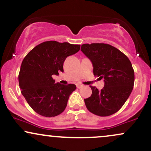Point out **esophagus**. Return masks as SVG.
<instances>
[{"instance_id": "obj_1", "label": "esophagus", "mask_w": 151, "mask_h": 151, "mask_svg": "<svg viewBox=\"0 0 151 151\" xmlns=\"http://www.w3.org/2000/svg\"><path fill=\"white\" fill-rule=\"evenodd\" d=\"M83 86V85L82 84H77V87L78 88V89H80V88H81Z\"/></svg>"}]
</instances>
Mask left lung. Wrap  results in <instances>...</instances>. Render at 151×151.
I'll return each mask as SVG.
<instances>
[{
    "label": "left lung",
    "instance_id": "1",
    "mask_svg": "<svg viewBox=\"0 0 151 151\" xmlns=\"http://www.w3.org/2000/svg\"><path fill=\"white\" fill-rule=\"evenodd\" d=\"M81 50L93 65V75L104 80L99 91L90 86L92 93L84 99L91 113L108 116L116 113L129 97L134 85V70L126 55L109 44H84Z\"/></svg>",
    "mask_w": 151,
    "mask_h": 151
}]
</instances>
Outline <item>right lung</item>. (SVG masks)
<instances>
[{"label":"right lung","mask_w":151,"mask_h":151,"mask_svg":"<svg viewBox=\"0 0 151 151\" xmlns=\"http://www.w3.org/2000/svg\"><path fill=\"white\" fill-rule=\"evenodd\" d=\"M80 45L46 41L29 52L22 60L18 75L21 93L36 113L54 117L65 111L74 84L55 83L53 74L63 72V64L68 56L77 53Z\"/></svg>","instance_id":"right-lung-1"}]
</instances>
